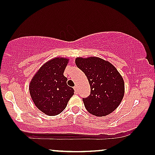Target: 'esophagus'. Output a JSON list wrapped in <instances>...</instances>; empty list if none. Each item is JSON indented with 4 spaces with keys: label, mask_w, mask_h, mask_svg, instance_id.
<instances>
[{
    "label": "esophagus",
    "mask_w": 155,
    "mask_h": 155,
    "mask_svg": "<svg viewBox=\"0 0 155 155\" xmlns=\"http://www.w3.org/2000/svg\"><path fill=\"white\" fill-rule=\"evenodd\" d=\"M74 91H75V92L77 93L78 92V86H75L74 87Z\"/></svg>",
    "instance_id": "34e87169"
}]
</instances>
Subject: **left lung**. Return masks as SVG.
I'll return each mask as SVG.
<instances>
[{
  "instance_id": "obj_1",
  "label": "left lung",
  "mask_w": 155,
  "mask_h": 155,
  "mask_svg": "<svg viewBox=\"0 0 155 155\" xmlns=\"http://www.w3.org/2000/svg\"><path fill=\"white\" fill-rule=\"evenodd\" d=\"M75 64L90 85V95L83 98L86 110L97 117L113 112L125 92L124 81L119 71L109 61L97 57L77 58Z\"/></svg>"
}]
</instances>
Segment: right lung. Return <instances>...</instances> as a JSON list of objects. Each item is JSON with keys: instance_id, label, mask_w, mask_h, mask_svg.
Segmentation results:
<instances>
[{"instance_id": "add662e5", "label": "right lung", "mask_w": 155, "mask_h": 155, "mask_svg": "<svg viewBox=\"0 0 155 155\" xmlns=\"http://www.w3.org/2000/svg\"><path fill=\"white\" fill-rule=\"evenodd\" d=\"M69 63L65 58H54L43 65L33 76L29 89L36 107L49 116L59 114L74 94L66 84L64 72Z\"/></svg>"}]
</instances>
